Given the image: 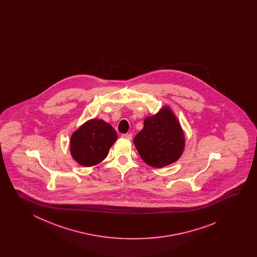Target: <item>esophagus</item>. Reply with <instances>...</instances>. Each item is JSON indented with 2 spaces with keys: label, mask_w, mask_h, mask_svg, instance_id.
<instances>
[{
  "label": "esophagus",
  "mask_w": 257,
  "mask_h": 257,
  "mask_svg": "<svg viewBox=\"0 0 257 257\" xmlns=\"http://www.w3.org/2000/svg\"><path fill=\"white\" fill-rule=\"evenodd\" d=\"M121 137L123 138V139H125V140H128V141H131V139H132V134L131 133H126V134H122Z\"/></svg>",
  "instance_id": "1"
}]
</instances>
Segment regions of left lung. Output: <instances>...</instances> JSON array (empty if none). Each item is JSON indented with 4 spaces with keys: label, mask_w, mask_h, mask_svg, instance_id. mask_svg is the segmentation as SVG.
<instances>
[{
    "label": "left lung",
    "mask_w": 257,
    "mask_h": 257,
    "mask_svg": "<svg viewBox=\"0 0 257 257\" xmlns=\"http://www.w3.org/2000/svg\"><path fill=\"white\" fill-rule=\"evenodd\" d=\"M133 142L142 160L155 168L175 163L184 153L186 144L180 123L167 105L145 118L143 128Z\"/></svg>",
    "instance_id": "left-lung-1"
}]
</instances>
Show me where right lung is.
<instances>
[{"label": "right lung", "instance_id": "right-lung-1", "mask_svg": "<svg viewBox=\"0 0 257 257\" xmlns=\"http://www.w3.org/2000/svg\"><path fill=\"white\" fill-rule=\"evenodd\" d=\"M117 139L114 127L103 119H90L72 133L71 157L77 164L91 167L100 164Z\"/></svg>", "mask_w": 257, "mask_h": 257}]
</instances>
